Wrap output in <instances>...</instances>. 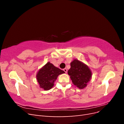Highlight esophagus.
<instances>
[{"label": "esophagus", "mask_w": 124, "mask_h": 124, "mask_svg": "<svg viewBox=\"0 0 124 124\" xmlns=\"http://www.w3.org/2000/svg\"><path fill=\"white\" fill-rule=\"evenodd\" d=\"M63 70L65 71V73H67V69L66 68L63 69Z\"/></svg>", "instance_id": "esophagus-1"}]
</instances>
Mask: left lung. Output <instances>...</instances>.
<instances>
[{
  "label": "left lung",
  "instance_id": "left-lung-1",
  "mask_svg": "<svg viewBox=\"0 0 124 124\" xmlns=\"http://www.w3.org/2000/svg\"><path fill=\"white\" fill-rule=\"evenodd\" d=\"M70 66L68 74L73 84L78 88H84L92 78L91 70L87 65L77 59L70 63Z\"/></svg>",
  "mask_w": 124,
  "mask_h": 124
}]
</instances>
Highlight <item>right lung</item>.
<instances>
[{"mask_svg":"<svg viewBox=\"0 0 124 124\" xmlns=\"http://www.w3.org/2000/svg\"><path fill=\"white\" fill-rule=\"evenodd\" d=\"M64 73L63 70L48 62L39 70L36 78L40 88L48 91L53 87L54 82L59 75Z\"/></svg>","mask_w":124,"mask_h":124,"instance_id":"add662e5","label":"right lung"}]
</instances>
